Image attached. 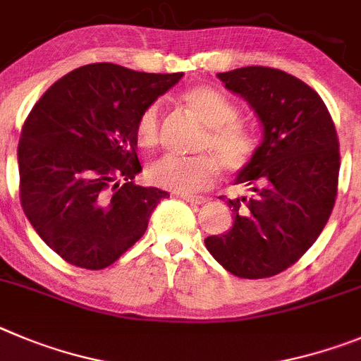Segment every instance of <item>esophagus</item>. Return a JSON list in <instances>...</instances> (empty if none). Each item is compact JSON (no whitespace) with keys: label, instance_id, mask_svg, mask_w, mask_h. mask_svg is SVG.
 Here are the masks:
<instances>
[{"label":"esophagus","instance_id":"1","mask_svg":"<svg viewBox=\"0 0 361 361\" xmlns=\"http://www.w3.org/2000/svg\"><path fill=\"white\" fill-rule=\"evenodd\" d=\"M178 196L181 197V200L188 201V203L192 204H203L204 201H207V197L204 196H200V194H188V192H178Z\"/></svg>","mask_w":361,"mask_h":361}]
</instances>
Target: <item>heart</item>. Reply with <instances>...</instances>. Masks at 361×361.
Masks as SVG:
<instances>
[{
  "label": "heart",
  "mask_w": 361,
  "mask_h": 361,
  "mask_svg": "<svg viewBox=\"0 0 361 361\" xmlns=\"http://www.w3.org/2000/svg\"><path fill=\"white\" fill-rule=\"evenodd\" d=\"M187 109L203 124L200 149L209 152L196 157H174L165 154L147 167V178L158 187L176 192H196L209 187L219 174V161L230 173L241 171L253 154V138L243 126L235 122V104L226 95L210 86L190 87L181 95ZM136 144L145 151L158 145L160 138V108L149 104L140 113L135 126Z\"/></svg>",
  "instance_id": "obj_1"
}]
</instances>
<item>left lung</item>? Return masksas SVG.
<instances>
[{
	"label": "left lung",
	"instance_id": "8db88e82",
	"mask_svg": "<svg viewBox=\"0 0 361 361\" xmlns=\"http://www.w3.org/2000/svg\"><path fill=\"white\" fill-rule=\"evenodd\" d=\"M217 79L250 104L262 140L233 180L248 192L226 200L233 226L207 237L204 246L237 277H271L295 264L329 219L338 185V136L320 95L286 71L245 66Z\"/></svg>",
	"mask_w": 361,
	"mask_h": 361
}]
</instances>
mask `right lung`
Wrapping results in <instances>:
<instances>
[{
	"label": "right lung",
	"mask_w": 361,
	"mask_h": 361,
	"mask_svg": "<svg viewBox=\"0 0 361 361\" xmlns=\"http://www.w3.org/2000/svg\"><path fill=\"white\" fill-rule=\"evenodd\" d=\"M181 77L86 64L57 80L30 111L18 145L21 207L66 262L102 269L147 230L167 192L133 181L142 171L135 126Z\"/></svg>",
	"instance_id": "right-lung-1"
}]
</instances>
